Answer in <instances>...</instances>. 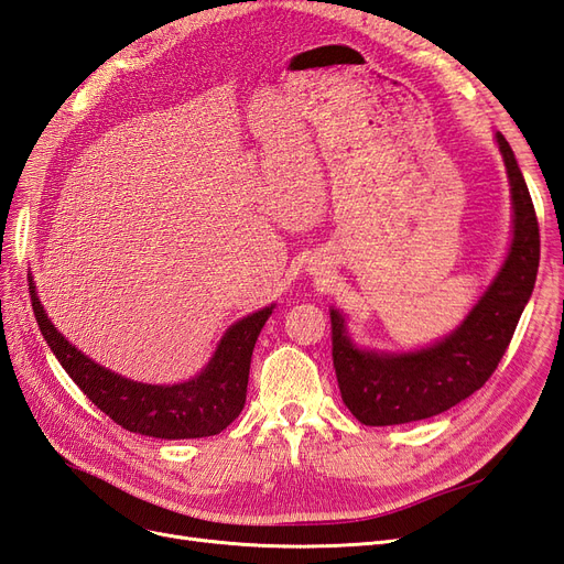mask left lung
Segmentation results:
<instances>
[{
    "mask_svg": "<svg viewBox=\"0 0 564 564\" xmlns=\"http://www.w3.org/2000/svg\"><path fill=\"white\" fill-rule=\"evenodd\" d=\"M516 226L508 259L489 292L460 327L437 346L406 355L357 350L344 329V317L332 311V357L340 398L365 425H395L447 412L480 390L497 371L532 296L539 272V220L513 150L497 133Z\"/></svg>",
    "mask_w": 564,
    "mask_h": 564,
    "instance_id": "left-lung-1",
    "label": "left lung"
}]
</instances>
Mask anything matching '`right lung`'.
<instances>
[{
	"instance_id": "add662e5",
	"label": "right lung",
	"mask_w": 564,
	"mask_h": 564,
	"mask_svg": "<svg viewBox=\"0 0 564 564\" xmlns=\"http://www.w3.org/2000/svg\"><path fill=\"white\" fill-rule=\"evenodd\" d=\"M28 282L32 311H35L48 348L54 350L56 360L70 373L84 395L117 425L150 437L187 440L218 435L240 416L247 400L251 352L272 313V305L232 324L209 367L193 381L178 386H148L117 377L67 344L48 322L32 280Z\"/></svg>"
}]
</instances>
